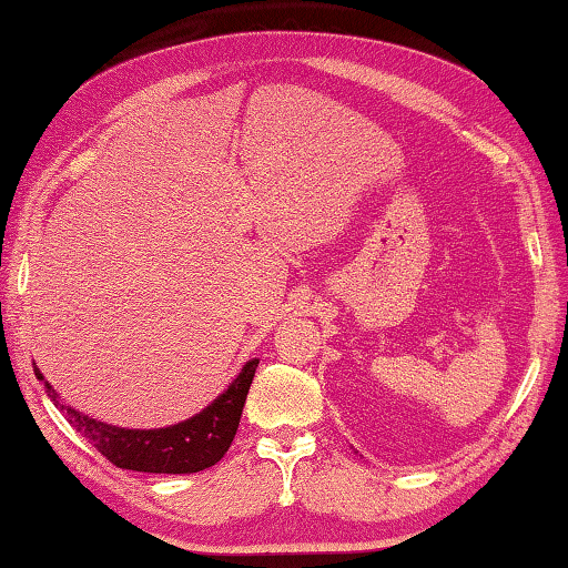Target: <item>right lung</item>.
Returning <instances> with one entry per match:
<instances>
[{
    "instance_id": "add662e5",
    "label": "right lung",
    "mask_w": 568,
    "mask_h": 568,
    "mask_svg": "<svg viewBox=\"0 0 568 568\" xmlns=\"http://www.w3.org/2000/svg\"><path fill=\"white\" fill-rule=\"evenodd\" d=\"M256 366H260V361H250L230 388L200 415L190 417L185 423L160 427V430H125V427L105 425L73 410L71 405H63L49 383L47 393L73 425V430L81 433L111 465L135 469V473L190 475L220 463L224 453L230 450ZM34 373L39 381H44L39 368H34Z\"/></svg>"
}]
</instances>
